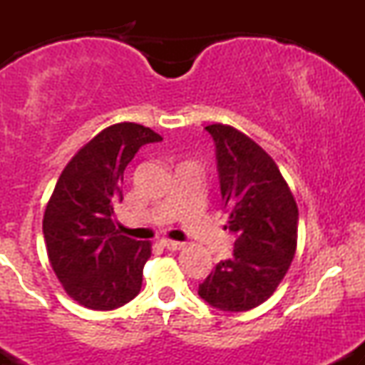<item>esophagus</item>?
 <instances>
[{
  "mask_svg": "<svg viewBox=\"0 0 365 365\" xmlns=\"http://www.w3.org/2000/svg\"><path fill=\"white\" fill-rule=\"evenodd\" d=\"M161 245L168 250H180L185 247V244H182V242H173V240H161Z\"/></svg>",
  "mask_w": 365,
  "mask_h": 365,
  "instance_id": "34e87169",
  "label": "esophagus"
}]
</instances>
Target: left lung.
Returning a JSON list of instances; mask_svg holds the SVG:
<instances>
[{"label":"left lung","instance_id":"1","mask_svg":"<svg viewBox=\"0 0 365 365\" xmlns=\"http://www.w3.org/2000/svg\"><path fill=\"white\" fill-rule=\"evenodd\" d=\"M216 145L217 173L233 255L199 284L209 305L244 312L266 302L297 250L299 207L278 165L261 145L230 125L206 127Z\"/></svg>","mask_w":365,"mask_h":365}]
</instances>
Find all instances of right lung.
I'll list each match as a JSON object with an SVG mask.
<instances>
[{
    "label": "right lung",
    "instance_id": "right-lung-1",
    "mask_svg": "<svg viewBox=\"0 0 365 365\" xmlns=\"http://www.w3.org/2000/svg\"><path fill=\"white\" fill-rule=\"evenodd\" d=\"M163 140L144 125L101 130L61 171L44 211L48 257L65 292L92 311H113L139 295L150 242L118 235L115 206L125 168L144 144Z\"/></svg>",
    "mask_w": 365,
    "mask_h": 365
}]
</instances>
